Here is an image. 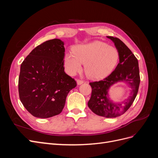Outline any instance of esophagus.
<instances>
[{
	"label": "esophagus",
	"instance_id": "34e87169",
	"mask_svg": "<svg viewBox=\"0 0 158 158\" xmlns=\"http://www.w3.org/2000/svg\"><path fill=\"white\" fill-rule=\"evenodd\" d=\"M76 82H77V84L78 85H80L84 83V80H80V79H78L77 80H76Z\"/></svg>",
	"mask_w": 158,
	"mask_h": 158
}]
</instances>
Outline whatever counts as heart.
Returning a JSON list of instances; mask_svg holds the SVG:
<instances>
[{
    "label": "heart",
    "instance_id": "1",
    "mask_svg": "<svg viewBox=\"0 0 158 158\" xmlns=\"http://www.w3.org/2000/svg\"><path fill=\"white\" fill-rule=\"evenodd\" d=\"M119 59L117 50L106 43L94 41L76 47L73 52L65 55L66 71L74 75L82 70L85 64V73L89 78H102L109 75L115 68Z\"/></svg>",
    "mask_w": 158,
    "mask_h": 158
}]
</instances>
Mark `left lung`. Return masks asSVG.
<instances>
[{
    "mask_svg": "<svg viewBox=\"0 0 158 158\" xmlns=\"http://www.w3.org/2000/svg\"><path fill=\"white\" fill-rule=\"evenodd\" d=\"M115 45L119 63L107 77L98 82H90L92 95L88 103L89 108L99 116L114 118L125 113L132 106L138 94L140 78L138 62L128 47L117 37L107 36ZM118 81L126 82L131 88V95L122 103H114L109 98L108 91Z\"/></svg>",
    "mask_w": 158,
    "mask_h": 158,
    "instance_id": "1",
    "label": "left lung"
}]
</instances>
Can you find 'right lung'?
I'll use <instances>...</instances> for the list:
<instances>
[{
  "instance_id": "1",
  "label": "right lung",
  "mask_w": 158,
  "mask_h": 158,
  "mask_svg": "<svg viewBox=\"0 0 158 158\" xmlns=\"http://www.w3.org/2000/svg\"><path fill=\"white\" fill-rule=\"evenodd\" d=\"M64 42L46 41L22 62L18 78L19 97L33 116L45 118L60 114L70 91L76 86L64 67Z\"/></svg>"
}]
</instances>
